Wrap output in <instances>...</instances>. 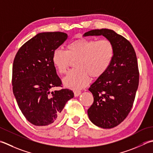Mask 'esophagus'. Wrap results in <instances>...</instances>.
Returning a JSON list of instances; mask_svg holds the SVG:
<instances>
[{"mask_svg": "<svg viewBox=\"0 0 153 153\" xmlns=\"http://www.w3.org/2000/svg\"><path fill=\"white\" fill-rule=\"evenodd\" d=\"M80 94H81V91H79V90H75L74 91V95L76 97L79 96Z\"/></svg>", "mask_w": 153, "mask_h": 153, "instance_id": "34e87169", "label": "esophagus"}]
</instances>
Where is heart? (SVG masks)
<instances>
[{
    "label": "heart",
    "mask_w": 153,
    "mask_h": 153,
    "mask_svg": "<svg viewBox=\"0 0 153 153\" xmlns=\"http://www.w3.org/2000/svg\"><path fill=\"white\" fill-rule=\"evenodd\" d=\"M113 43L107 39L96 40L79 38L68 44L66 50L58 48L53 51L52 62L60 74L67 73L71 60L77 68L64 77L68 88L79 89L87 85L92 78H98L108 70L114 57Z\"/></svg>",
    "instance_id": "1"
}]
</instances>
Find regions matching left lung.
I'll return each mask as SVG.
<instances>
[{
  "mask_svg": "<svg viewBox=\"0 0 153 153\" xmlns=\"http://www.w3.org/2000/svg\"><path fill=\"white\" fill-rule=\"evenodd\" d=\"M101 35L113 43L115 53L108 70L89 88L94 103L88 114L97 127L111 128L120 124L130 113L138 89L139 71L135 51L121 35L102 28L87 32L83 36Z\"/></svg>",
  "mask_w": 153,
  "mask_h": 153,
  "instance_id": "left-lung-1",
  "label": "left lung"
}]
</instances>
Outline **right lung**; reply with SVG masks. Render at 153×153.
<instances>
[{"label": "right lung", "instance_id": "right-lung-1", "mask_svg": "<svg viewBox=\"0 0 153 153\" xmlns=\"http://www.w3.org/2000/svg\"><path fill=\"white\" fill-rule=\"evenodd\" d=\"M64 32L39 33L18 51L13 66V90L20 109L36 126L56 123L65 103L74 97L73 91L62 88L52 62L53 51L64 42Z\"/></svg>", "mask_w": 153, "mask_h": 153}]
</instances>
